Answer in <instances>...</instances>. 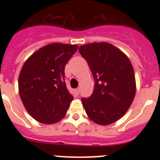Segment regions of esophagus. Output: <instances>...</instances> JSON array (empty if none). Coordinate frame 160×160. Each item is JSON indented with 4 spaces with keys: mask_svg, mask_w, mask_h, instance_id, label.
<instances>
[{
    "mask_svg": "<svg viewBox=\"0 0 160 160\" xmlns=\"http://www.w3.org/2000/svg\"><path fill=\"white\" fill-rule=\"evenodd\" d=\"M75 94H77V95H79V94H80V89L79 88H77L75 90Z\"/></svg>",
    "mask_w": 160,
    "mask_h": 160,
    "instance_id": "obj_1",
    "label": "esophagus"
}]
</instances>
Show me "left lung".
I'll list each match as a JSON object with an SVG mask.
<instances>
[{"mask_svg": "<svg viewBox=\"0 0 160 160\" xmlns=\"http://www.w3.org/2000/svg\"><path fill=\"white\" fill-rule=\"evenodd\" d=\"M78 50L95 81L92 95L82 98L86 113L98 125L116 122L128 111L135 95V72L131 61L107 42L83 45Z\"/></svg>", "mask_w": 160, "mask_h": 160, "instance_id": "obj_1", "label": "left lung"}]
</instances>
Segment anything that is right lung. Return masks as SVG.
Returning a JSON list of instances; mask_svg holds the SVG:
<instances>
[{"mask_svg":"<svg viewBox=\"0 0 160 160\" xmlns=\"http://www.w3.org/2000/svg\"><path fill=\"white\" fill-rule=\"evenodd\" d=\"M78 46L52 43L25 61L18 78L24 107L35 120L53 124L64 118L73 97L66 88L65 66Z\"/></svg>","mask_w":160,"mask_h":160,"instance_id":"1","label":"right lung"}]
</instances>
